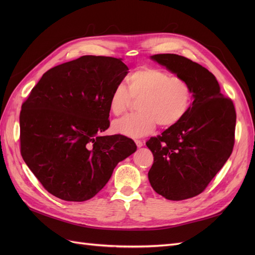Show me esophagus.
Wrapping results in <instances>:
<instances>
[{
  "label": "esophagus",
  "instance_id": "esophagus-1",
  "mask_svg": "<svg viewBox=\"0 0 255 255\" xmlns=\"http://www.w3.org/2000/svg\"><path fill=\"white\" fill-rule=\"evenodd\" d=\"M135 143H136V145L138 146V148H140V146H142V145H143V142H142L141 140H138V139H136V140H135Z\"/></svg>",
  "mask_w": 255,
  "mask_h": 255
}]
</instances>
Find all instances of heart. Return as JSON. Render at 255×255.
<instances>
[{"instance_id":"1","label":"heart","mask_w":255,"mask_h":255,"mask_svg":"<svg viewBox=\"0 0 255 255\" xmlns=\"http://www.w3.org/2000/svg\"><path fill=\"white\" fill-rule=\"evenodd\" d=\"M128 87L117 84L110 95V111L115 116L125 113L137 100V113L114 121L116 133L128 137H142L152 133L158 125L168 128L176 126L191 107L194 91L190 84L180 76L156 67L143 66L127 78Z\"/></svg>"}]
</instances>
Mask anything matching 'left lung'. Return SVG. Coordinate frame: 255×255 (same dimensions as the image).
<instances>
[{
	"mask_svg": "<svg viewBox=\"0 0 255 255\" xmlns=\"http://www.w3.org/2000/svg\"><path fill=\"white\" fill-rule=\"evenodd\" d=\"M151 58L186 80L194 91L185 118L145 142L154 157L148 173L152 188L168 200L181 201L204 191L232 154L236 112L214 74L201 65L176 54Z\"/></svg>",
	"mask_w": 255,
	"mask_h": 255,
	"instance_id": "1",
	"label": "left lung"
}]
</instances>
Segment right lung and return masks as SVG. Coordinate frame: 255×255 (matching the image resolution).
<instances>
[{"label":"right lung","mask_w":255,"mask_h":255,"mask_svg":"<svg viewBox=\"0 0 255 255\" xmlns=\"http://www.w3.org/2000/svg\"><path fill=\"white\" fill-rule=\"evenodd\" d=\"M128 72L122 58L85 55L45 72L20 113V151L44 189L83 202L109 182L135 142L100 135L110 128V95Z\"/></svg>","instance_id":"1"}]
</instances>
